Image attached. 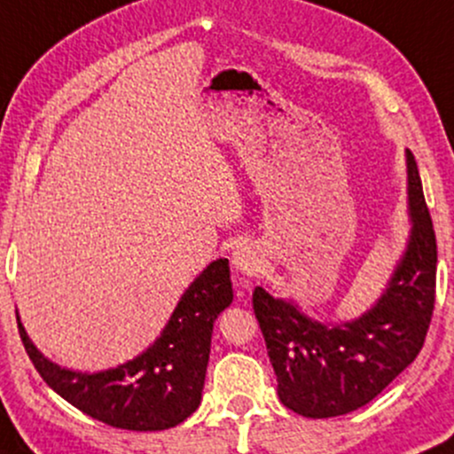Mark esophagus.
I'll return each mask as SVG.
<instances>
[{"mask_svg": "<svg viewBox=\"0 0 454 454\" xmlns=\"http://www.w3.org/2000/svg\"><path fill=\"white\" fill-rule=\"evenodd\" d=\"M231 263L238 272L253 277V274H257L259 270H262V254H259V251L253 244H240V247H236V251L231 253Z\"/></svg>", "mask_w": 454, "mask_h": 454, "instance_id": "obj_1", "label": "esophagus"}]
</instances>
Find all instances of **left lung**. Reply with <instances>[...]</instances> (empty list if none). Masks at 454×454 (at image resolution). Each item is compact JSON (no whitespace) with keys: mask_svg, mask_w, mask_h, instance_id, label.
I'll list each match as a JSON object with an SVG mask.
<instances>
[{"mask_svg":"<svg viewBox=\"0 0 454 454\" xmlns=\"http://www.w3.org/2000/svg\"><path fill=\"white\" fill-rule=\"evenodd\" d=\"M410 238L384 294L351 322L324 324L294 300L254 287L253 309L278 399L307 419H333L373 401L419 356L435 304L437 244L414 154L405 150Z\"/></svg>","mask_w":454,"mask_h":454,"instance_id":"left-lung-1","label":"left lung"}]
</instances>
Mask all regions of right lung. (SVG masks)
I'll return each mask as SVG.
<instances>
[{
  "mask_svg": "<svg viewBox=\"0 0 454 454\" xmlns=\"http://www.w3.org/2000/svg\"><path fill=\"white\" fill-rule=\"evenodd\" d=\"M231 300L229 262L216 259L188 285L150 348L98 373L49 360L27 337L19 315L17 324L40 378L70 405L115 429L162 431L184 422L200 407L214 322Z\"/></svg>",
  "mask_w": 454,
  "mask_h": 454,
  "instance_id": "right-lung-1",
  "label": "right lung"
}]
</instances>
